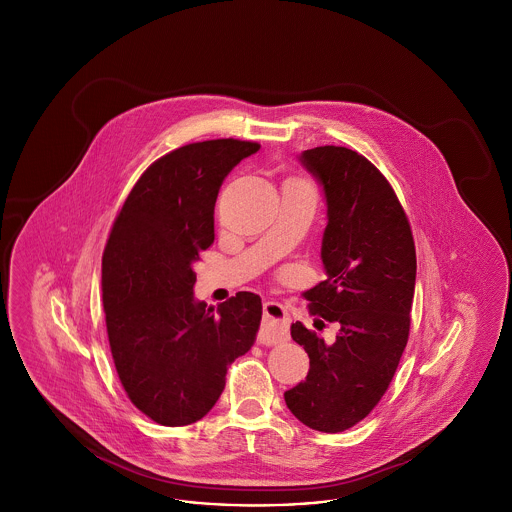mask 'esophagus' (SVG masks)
Returning <instances> with one entry per match:
<instances>
[{
	"instance_id": "34e87169",
	"label": "esophagus",
	"mask_w": 512,
	"mask_h": 512,
	"mask_svg": "<svg viewBox=\"0 0 512 512\" xmlns=\"http://www.w3.org/2000/svg\"><path fill=\"white\" fill-rule=\"evenodd\" d=\"M263 328L259 334V341L265 345H274L288 338V324H290V315L286 307H282L276 301H267L263 307Z\"/></svg>"
}]
</instances>
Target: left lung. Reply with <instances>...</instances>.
Listing matches in <instances>:
<instances>
[{
  "instance_id": "8db88e82",
  "label": "left lung",
  "mask_w": 512,
  "mask_h": 512,
  "mask_svg": "<svg viewBox=\"0 0 512 512\" xmlns=\"http://www.w3.org/2000/svg\"><path fill=\"white\" fill-rule=\"evenodd\" d=\"M299 161L326 201L320 247L326 280L305 295L313 315L336 322L338 334L326 343L293 322L309 372L284 399L305 426L338 434L378 405L397 370L409 340L416 253L390 182L363 155L322 146L303 151Z\"/></svg>"
}]
</instances>
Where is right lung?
<instances>
[{"instance_id":"obj_1","label":"right lung","mask_w":512,"mask_h":512,"mask_svg":"<svg viewBox=\"0 0 512 512\" xmlns=\"http://www.w3.org/2000/svg\"><path fill=\"white\" fill-rule=\"evenodd\" d=\"M259 144L209 140L178 147L147 169L122 205L101 261L111 355L130 401L163 426L209 413L226 370L255 343L261 297L215 307L194 295V265L215 242L222 180Z\"/></svg>"}]
</instances>
